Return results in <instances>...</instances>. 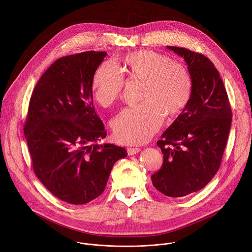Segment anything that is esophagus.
<instances>
[{"label": "esophagus", "mask_w": 252, "mask_h": 252, "mask_svg": "<svg viewBox=\"0 0 252 252\" xmlns=\"http://www.w3.org/2000/svg\"><path fill=\"white\" fill-rule=\"evenodd\" d=\"M126 150H127V154L128 155H134V154H136V153H138L139 151H140V148H137V147H127L126 148Z\"/></svg>", "instance_id": "obj_1"}]
</instances>
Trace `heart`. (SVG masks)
Instances as JSON below:
<instances>
[{"label": "heart", "instance_id": "heart-1", "mask_svg": "<svg viewBox=\"0 0 252 252\" xmlns=\"http://www.w3.org/2000/svg\"><path fill=\"white\" fill-rule=\"evenodd\" d=\"M124 75L142 82L140 100L144 102L123 110L113 120L112 127L120 142L140 144L158 130L164 114L173 117L186 107L192 94V80L188 70L169 57L151 50L130 52L123 58L121 70L110 60L98 67L93 89L100 106L111 107L121 98Z\"/></svg>", "mask_w": 252, "mask_h": 252}]
</instances>
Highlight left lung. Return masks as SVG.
Here are the masks:
<instances>
[{
    "instance_id": "obj_1",
    "label": "left lung",
    "mask_w": 252,
    "mask_h": 252,
    "mask_svg": "<svg viewBox=\"0 0 252 252\" xmlns=\"http://www.w3.org/2000/svg\"><path fill=\"white\" fill-rule=\"evenodd\" d=\"M166 47L184 58L192 94L157 141L163 163L151 181L165 196L179 198L204 188L219 170L232 116L222 80L212 61L183 47Z\"/></svg>"
}]
</instances>
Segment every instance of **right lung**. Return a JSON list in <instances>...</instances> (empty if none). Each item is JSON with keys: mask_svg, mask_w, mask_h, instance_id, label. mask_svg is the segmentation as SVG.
<instances>
[{"mask_svg": "<svg viewBox=\"0 0 252 252\" xmlns=\"http://www.w3.org/2000/svg\"><path fill=\"white\" fill-rule=\"evenodd\" d=\"M106 51L57 59L32 94L25 136L33 170L58 199L83 205L105 190L114 164L126 148L97 143L107 135L93 106V78Z\"/></svg>", "mask_w": 252, "mask_h": 252, "instance_id": "add662e5", "label": "right lung"}]
</instances>
